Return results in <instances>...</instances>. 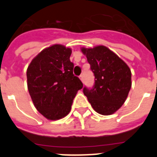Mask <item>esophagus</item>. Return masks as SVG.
Returning a JSON list of instances; mask_svg holds the SVG:
<instances>
[{
    "label": "esophagus",
    "instance_id": "34e87169",
    "mask_svg": "<svg viewBox=\"0 0 157 157\" xmlns=\"http://www.w3.org/2000/svg\"><path fill=\"white\" fill-rule=\"evenodd\" d=\"M79 78H80V80H81L82 82H83V76L82 75H80Z\"/></svg>",
    "mask_w": 157,
    "mask_h": 157
}]
</instances>
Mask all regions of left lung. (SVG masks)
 <instances>
[{
    "label": "left lung",
    "mask_w": 157,
    "mask_h": 157,
    "mask_svg": "<svg viewBox=\"0 0 157 157\" xmlns=\"http://www.w3.org/2000/svg\"><path fill=\"white\" fill-rule=\"evenodd\" d=\"M95 76L94 88L83 89V94L94 111L104 116L116 112L124 104L131 88V71L128 65L104 45L82 47Z\"/></svg>",
    "instance_id": "obj_1"
}]
</instances>
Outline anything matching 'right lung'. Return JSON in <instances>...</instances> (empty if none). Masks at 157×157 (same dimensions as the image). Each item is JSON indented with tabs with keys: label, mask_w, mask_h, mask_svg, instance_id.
Segmentation results:
<instances>
[{
	"label": "right lung",
	"mask_w": 157,
	"mask_h": 157,
	"mask_svg": "<svg viewBox=\"0 0 157 157\" xmlns=\"http://www.w3.org/2000/svg\"><path fill=\"white\" fill-rule=\"evenodd\" d=\"M71 48L55 44L32 59L27 70V89L36 109L49 120L70 112L78 91L83 85L73 75Z\"/></svg>",
	"instance_id": "right-lung-1"
}]
</instances>
